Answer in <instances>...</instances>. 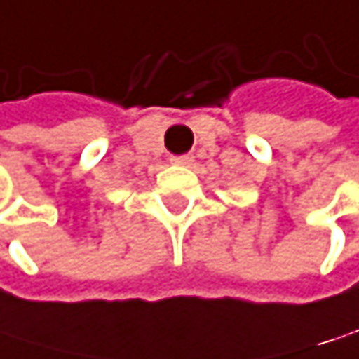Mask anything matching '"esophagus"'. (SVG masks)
<instances>
[{
  "label": "esophagus",
  "instance_id": "1",
  "mask_svg": "<svg viewBox=\"0 0 359 359\" xmlns=\"http://www.w3.org/2000/svg\"><path fill=\"white\" fill-rule=\"evenodd\" d=\"M171 162L177 166H190L193 164V156H175V158H171Z\"/></svg>",
  "mask_w": 359,
  "mask_h": 359
}]
</instances>
